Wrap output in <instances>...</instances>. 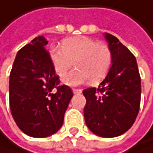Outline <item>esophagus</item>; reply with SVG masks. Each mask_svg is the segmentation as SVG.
I'll list each match as a JSON object with an SVG mask.
<instances>
[{"label": "esophagus", "mask_w": 153, "mask_h": 153, "mask_svg": "<svg viewBox=\"0 0 153 153\" xmlns=\"http://www.w3.org/2000/svg\"><path fill=\"white\" fill-rule=\"evenodd\" d=\"M82 91V90L80 89H73V92L75 93V94H76V93H80Z\"/></svg>", "instance_id": "esophagus-1"}]
</instances>
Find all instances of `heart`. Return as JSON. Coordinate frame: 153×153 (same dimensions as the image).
<instances>
[{
  "label": "heart",
  "mask_w": 153,
  "mask_h": 153,
  "mask_svg": "<svg viewBox=\"0 0 153 153\" xmlns=\"http://www.w3.org/2000/svg\"><path fill=\"white\" fill-rule=\"evenodd\" d=\"M50 59L56 74L63 77L74 66L76 69L63 79L68 85H78L91 80L98 83L106 76L113 62L111 48L104 42L88 36H76L62 41V48H52Z\"/></svg>",
  "instance_id": "b5f03b06"
}]
</instances>
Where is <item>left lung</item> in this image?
<instances>
[{
  "label": "left lung",
  "mask_w": 153,
  "mask_h": 153,
  "mask_svg": "<svg viewBox=\"0 0 153 153\" xmlns=\"http://www.w3.org/2000/svg\"><path fill=\"white\" fill-rule=\"evenodd\" d=\"M113 54L112 66L98 88L83 91L84 118L99 137H115L134 124L139 111L141 78L136 57L117 37L105 33Z\"/></svg>",
  "instance_id": "left-lung-1"
}]
</instances>
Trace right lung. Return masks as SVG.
Segmentation results:
<instances>
[{
  "label": "right lung",
  "instance_id": "right-lung-1",
  "mask_svg": "<svg viewBox=\"0 0 153 153\" xmlns=\"http://www.w3.org/2000/svg\"><path fill=\"white\" fill-rule=\"evenodd\" d=\"M43 36L19 50L9 79V104L16 125L33 137H46L63 123L73 91L61 85Z\"/></svg>",
  "mask_w": 153,
  "mask_h": 153
}]
</instances>
